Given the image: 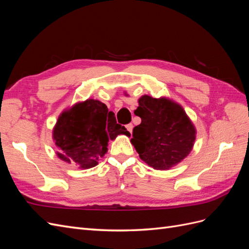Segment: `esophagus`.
Wrapping results in <instances>:
<instances>
[{"mask_svg": "<svg viewBox=\"0 0 249 249\" xmlns=\"http://www.w3.org/2000/svg\"><path fill=\"white\" fill-rule=\"evenodd\" d=\"M126 130L129 131L130 133H132V131H133V124H126Z\"/></svg>", "mask_w": 249, "mask_h": 249, "instance_id": "1", "label": "esophagus"}]
</instances>
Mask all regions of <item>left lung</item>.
Returning <instances> with one entry per match:
<instances>
[{
  "mask_svg": "<svg viewBox=\"0 0 249 249\" xmlns=\"http://www.w3.org/2000/svg\"><path fill=\"white\" fill-rule=\"evenodd\" d=\"M134 111L141 124L133 129L132 144L141 160L155 169H168L189 155L195 127L178 104L143 95Z\"/></svg>",
  "mask_w": 249,
  "mask_h": 249,
  "instance_id": "left-lung-1",
  "label": "left lung"
}]
</instances>
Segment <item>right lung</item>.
Segmentation results:
<instances>
[{
    "mask_svg": "<svg viewBox=\"0 0 249 249\" xmlns=\"http://www.w3.org/2000/svg\"><path fill=\"white\" fill-rule=\"evenodd\" d=\"M120 134L130 136L125 127L116 123L114 113L100 101L87 100L61 113L53 138L60 159L87 169L97 165L107 153L109 140Z\"/></svg>",
    "mask_w": 249,
    "mask_h": 249,
    "instance_id": "right-lung-1",
    "label": "right lung"
}]
</instances>
